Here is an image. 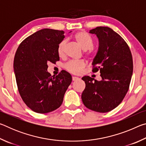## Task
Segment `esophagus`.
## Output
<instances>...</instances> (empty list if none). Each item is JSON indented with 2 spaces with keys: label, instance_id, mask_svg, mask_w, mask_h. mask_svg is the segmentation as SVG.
<instances>
[{
  "label": "esophagus",
  "instance_id": "esophagus-1",
  "mask_svg": "<svg viewBox=\"0 0 146 146\" xmlns=\"http://www.w3.org/2000/svg\"><path fill=\"white\" fill-rule=\"evenodd\" d=\"M78 80H80V78L76 77V76H73V77H72V80L73 81H76Z\"/></svg>",
  "mask_w": 146,
  "mask_h": 146
}]
</instances>
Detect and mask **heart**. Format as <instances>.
Here are the masks:
<instances>
[{
    "mask_svg": "<svg viewBox=\"0 0 146 146\" xmlns=\"http://www.w3.org/2000/svg\"><path fill=\"white\" fill-rule=\"evenodd\" d=\"M76 42L81 48L85 50V55L88 58L93 57L96 54V49L93 47L94 41L93 38L84 31H79L74 36ZM66 47V41L62 40L57 47V53L60 57L65 55ZM85 66V62L80 60L78 61H70L64 65V68L69 72L73 74H79L82 71Z\"/></svg>",
    "mask_w": 146,
    "mask_h": 146,
    "instance_id": "heart-1",
    "label": "heart"
}]
</instances>
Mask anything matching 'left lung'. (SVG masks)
Returning <instances> with one entry per match:
<instances>
[{
    "mask_svg": "<svg viewBox=\"0 0 146 146\" xmlns=\"http://www.w3.org/2000/svg\"><path fill=\"white\" fill-rule=\"evenodd\" d=\"M99 40V48L93 62V73L99 71L102 80L89 76L82 78L86 88L82 93L84 104L99 113L113 110L122 102L129 90L133 62L130 49L123 38L108 27L90 31Z\"/></svg>",
    "mask_w": 146,
    "mask_h": 146,
    "instance_id": "1",
    "label": "left lung"
}]
</instances>
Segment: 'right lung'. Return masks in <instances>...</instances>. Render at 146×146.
<instances>
[{"label":"right lung","instance_id":"obj_1","mask_svg":"<svg viewBox=\"0 0 146 146\" xmlns=\"http://www.w3.org/2000/svg\"><path fill=\"white\" fill-rule=\"evenodd\" d=\"M64 31L43 29L31 35L20 44L14 58L13 68L20 95L29 108L38 113L56 110L72 81L67 71L51 76L48 62L60 60L58 44L65 37Z\"/></svg>","mask_w":146,"mask_h":146}]
</instances>
